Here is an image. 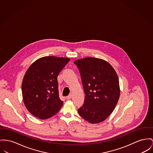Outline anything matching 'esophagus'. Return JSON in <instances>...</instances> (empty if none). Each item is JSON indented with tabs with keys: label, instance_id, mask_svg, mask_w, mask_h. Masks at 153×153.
<instances>
[{
	"label": "esophagus",
	"instance_id": "obj_1",
	"mask_svg": "<svg viewBox=\"0 0 153 153\" xmlns=\"http://www.w3.org/2000/svg\"><path fill=\"white\" fill-rule=\"evenodd\" d=\"M71 94H70L68 96H67V97H66V98H67L68 100H70V99H71Z\"/></svg>",
	"mask_w": 153,
	"mask_h": 153
}]
</instances>
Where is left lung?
I'll return each instance as SVG.
<instances>
[{
  "mask_svg": "<svg viewBox=\"0 0 153 153\" xmlns=\"http://www.w3.org/2000/svg\"><path fill=\"white\" fill-rule=\"evenodd\" d=\"M78 68L85 93L79 114L86 121L97 123L104 121L114 111L120 98L119 79L107 61L93 57L74 62Z\"/></svg>",
  "mask_w": 153,
  "mask_h": 153,
  "instance_id": "1",
  "label": "left lung"
}]
</instances>
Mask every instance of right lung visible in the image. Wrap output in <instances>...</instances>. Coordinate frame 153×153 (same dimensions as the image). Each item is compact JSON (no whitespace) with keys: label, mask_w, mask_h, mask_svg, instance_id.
<instances>
[{"label":"right lung","mask_w":153,"mask_h":153,"mask_svg":"<svg viewBox=\"0 0 153 153\" xmlns=\"http://www.w3.org/2000/svg\"><path fill=\"white\" fill-rule=\"evenodd\" d=\"M70 60L68 58L47 56L32 64L22 83L24 103L33 115L41 120L49 118L61 108L57 76Z\"/></svg>","instance_id":"right-lung-1"}]
</instances>
